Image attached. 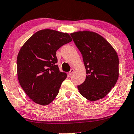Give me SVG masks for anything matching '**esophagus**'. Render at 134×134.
<instances>
[{
    "label": "esophagus",
    "mask_w": 134,
    "mask_h": 134,
    "mask_svg": "<svg viewBox=\"0 0 134 134\" xmlns=\"http://www.w3.org/2000/svg\"><path fill=\"white\" fill-rule=\"evenodd\" d=\"M74 71H75V70H74L73 69H71L70 70V71H69V75H70V76L72 75V74L73 73Z\"/></svg>",
    "instance_id": "esophagus-1"
}]
</instances>
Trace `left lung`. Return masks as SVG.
<instances>
[{
	"mask_svg": "<svg viewBox=\"0 0 134 134\" xmlns=\"http://www.w3.org/2000/svg\"><path fill=\"white\" fill-rule=\"evenodd\" d=\"M81 52L86 69V79L77 86L83 97L95 101L105 97L119 77L117 52L104 38L93 31H80L70 34Z\"/></svg>",
	"mask_w": 134,
	"mask_h": 134,
	"instance_id": "1",
	"label": "left lung"
}]
</instances>
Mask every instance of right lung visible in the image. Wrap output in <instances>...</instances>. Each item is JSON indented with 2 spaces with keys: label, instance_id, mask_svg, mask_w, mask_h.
Listing matches in <instances>:
<instances>
[{
  "label": "right lung",
  "instance_id": "obj_1",
  "mask_svg": "<svg viewBox=\"0 0 134 134\" xmlns=\"http://www.w3.org/2000/svg\"><path fill=\"white\" fill-rule=\"evenodd\" d=\"M71 40L67 33L44 29L31 36L20 49L16 59L18 81L35 103L48 105L58 95L67 74L59 71L56 52Z\"/></svg>",
  "mask_w": 134,
  "mask_h": 134
}]
</instances>
